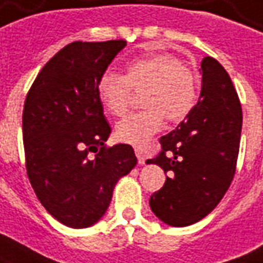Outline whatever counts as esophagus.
Here are the masks:
<instances>
[{
  "instance_id": "34e87169",
  "label": "esophagus",
  "mask_w": 263,
  "mask_h": 263,
  "mask_svg": "<svg viewBox=\"0 0 263 263\" xmlns=\"http://www.w3.org/2000/svg\"><path fill=\"white\" fill-rule=\"evenodd\" d=\"M135 154H137V158H138V164L139 165H144L145 164V155L142 153V149H135Z\"/></svg>"
}]
</instances>
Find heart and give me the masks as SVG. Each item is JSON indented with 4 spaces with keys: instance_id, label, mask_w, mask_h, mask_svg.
<instances>
[{
    "instance_id": "1",
    "label": "heart",
    "mask_w": 263,
    "mask_h": 263,
    "mask_svg": "<svg viewBox=\"0 0 263 263\" xmlns=\"http://www.w3.org/2000/svg\"><path fill=\"white\" fill-rule=\"evenodd\" d=\"M142 90L139 112L129 114L115 128L117 138L134 146H145L161 129L164 119L180 121L192 112L199 99L196 71L170 53H154L134 59L125 74L106 70L98 80L96 90L102 105L114 117L124 115L132 90Z\"/></svg>"
}]
</instances>
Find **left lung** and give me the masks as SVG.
I'll list each match as a JSON object with an SVG mask.
<instances>
[{
  "mask_svg": "<svg viewBox=\"0 0 263 263\" xmlns=\"http://www.w3.org/2000/svg\"><path fill=\"white\" fill-rule=\"evenodd\" d=\"M199 102L181 124L160 138L161 151L148 164L167 180L149 199L154 214L174 228L201 220L219 204L236 171L242 106L224 67L213 57L201 62Z\"/></svg>",
  "mask_w": 263,
  "mask_h": 263,
  "instance_id": "left-lung-1",
  "label": "left lung"
}]
</instances>
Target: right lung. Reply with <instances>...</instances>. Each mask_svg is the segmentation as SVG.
<instances>
[{
	"label": "right lung",
	"mask_w": 263,
	"mask_h": 263,
	"mask_svg": "<svg viewBox=\"0 0 263 263\" xmlns=\"http://www.w3.org/2000/svg\"><path fill=\"white\" fill-rule=\"evenodd\" d=\"M125 46V40L70 43L46 63L27 93V176L44 209L69 228L99 220L118 180L137 165L131 145H105L110 126L96 90Z\"/></svg>",
	"instance_id": "add662e5"
}]
</instances>
